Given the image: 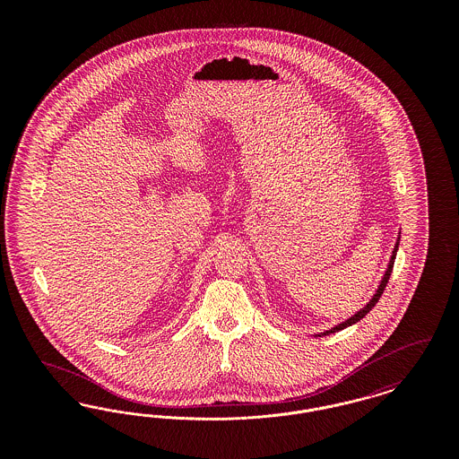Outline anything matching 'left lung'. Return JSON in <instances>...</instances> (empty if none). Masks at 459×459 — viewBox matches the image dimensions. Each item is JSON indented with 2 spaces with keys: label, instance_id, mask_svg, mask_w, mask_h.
<instances>
[{
  "label": "left lung",
  "instance_id": "left-lung-1",
  "mask_svg": "<svg viewBox=\"0 0 459 459\" xmlns=\"http://www.w3.org/2000/svg\"><path fill=\"white\" fill-rule=\"evenodd\" d=\"M399 240L401 238H397V242H395V246H394L393 256H391V262H389V266H387V270H385V273H384V277H382V281H380V285H378V289H377V292L373 294V298H371L370 301L367 303V306H363L358 313H354L351 318H348L346 322H342V324H339V325H335L333 328H330V330H325L324 333H316V337H322V335H328V333H333V332H339V330H342V328L351 327V325H354L356 322H359L365 315H368L370 313L371 307L378 303V299H380V296L384 294V289H385V285L389 282V277H391V273H393V266L394 260H395V253H397V247H399Z\"/></svg>",
  "mask_w": 459,
  "mask_h": 459
}]
</instances>
